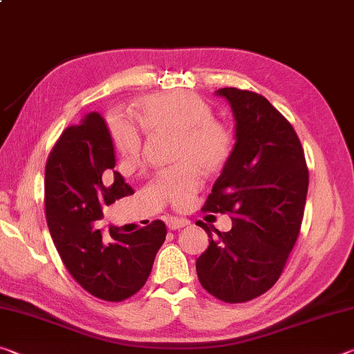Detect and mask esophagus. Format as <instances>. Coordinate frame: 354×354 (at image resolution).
<instances>
[{"label": "esophagus", "mask_w": 354, "mask_h": 354, "mask_svg": "<svg viewBox=\"0 0 354 354\" xmlns=\"http://www.w3.org/2000/svg\"><path fill=\"white\" fill-rule=\"evenodd\" d=\"M165 223L170 227V230H181V227L189 225V220L178 218V217H169L165 220Z\"/></svg>", "instance_id": "obj_1"}]
</instances>
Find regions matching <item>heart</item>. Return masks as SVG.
Instances as JSON below:
<instances>
[{
    "label": "heart",
    "instance_id": "obj_1",
    "mask_svg": "<svg viewBox=\"0 0 354 354\" xmlns=\"http://www.w3.org/2000/svg\"><path fill=\"white\" fill-rule=\"evenodd\" d=\"M134 112L147 133H175L171 158L181 160L159 171L153 189L171 206H189L203 181L198 165L206 173H215L230 160L234 147L231 129L211 117L212 109L207 101L190 92L147 95L136 101ZM109 131L124 169H137L142 160L139 128L113 117Z\"/></svg>",
    "mask_w": 354,
    "mask_h": 354
}]
</instances>
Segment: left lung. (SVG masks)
I'll return each instance as SVG.
<instances>
[{
    "mask_svg": "<svg viewBox=\"0 0 354 354\" xmlns=\"http://www.w3.org/2000/svg\"><path fill=\"white\" fill-rule=\"evenodd\" d=\"M236 118V145L205 212L230 214L227 232L198 221L211 237L196 259L201 286L225 303H243L277 283L295 245L306 205L309 170L295 129L262 95L225 87Z\"/></svg>",
    "mask_w": 354,
    "mask_h": 354,
    "instance_id": "left-lung-1",
    "label": "left lung"
}]
</instances>
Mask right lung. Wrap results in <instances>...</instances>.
I'll return each instance as SVG.
<instances>
[{"instance_id": "obj_1", "label": "right lung", "mask_w": 354, "mask_h": 354, "mask_svg": "<svg viewBox=\"0 0 354 354\" xmlns=\"http://www.w3.org/2000/svg\"><path fill=\"white\" fill-rule=\"evenodd\" d=\"M115 167L109 131L100 113L65 128L45 169V215L65 268L84 290L104 301H123L139 292L164 243L162 220L129 234L98 223L103 207L134 194Z\"/></svg>"}]
</instances>
